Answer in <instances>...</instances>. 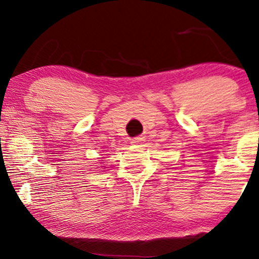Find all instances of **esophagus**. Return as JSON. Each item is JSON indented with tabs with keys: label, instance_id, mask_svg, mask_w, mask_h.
<instances>
[{
	"label": "esophagus",
	"instance_id": "34e87169",
	"mask_svg": "<svg viewBox=\"0 0 259 259\" xmlns=\"http://www.w3.org/2000/svg\"><path fill=\"white\" fill-rule=\"evenodd\" d=\"M143 140H144V138H143V137H138V138H134V139H133L130 143H132L133 145H137V144H140V143H142Z\"/></svg>",
	"mask_w": 259,
	"mask_h": 259
}]
</instances>
